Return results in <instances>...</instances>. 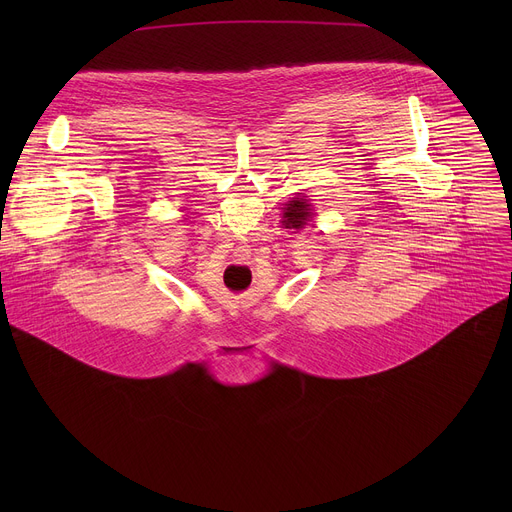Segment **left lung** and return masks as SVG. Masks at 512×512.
Here are the masks:
<instances>
[{
    "mask_svg": "<svg viewBox=\"0 0 512 512\" xmlns=\"http://www.w3.org/2000/svg\"><path fill=\"white\" fill-rule=\"evenodd\" d=\"M312 204L306 198H294L289 200L283 208V218H281V225L285 229H304L310 218H312Z\"/></svg>",
    "mask_w": 512,
    "mask_h": 512,
    "instance_id": "obj_1",
    "label": "left lung"
}]
</instances>
